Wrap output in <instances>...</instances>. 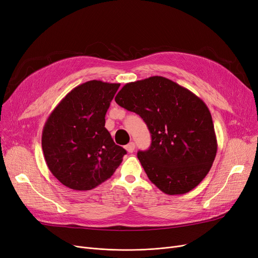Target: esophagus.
I'll list each match as a JSON object with an SVG mask.
<instances>
[{"instance_id": "1", "label": "esophagus", "mask_w": 258, "mask_h": 258, "mask_svg": "<svg viewBox=\"0 0 258 258\" xmlns=\"http://www.w3.org/2000/svg\"><path fill=\"white\" fill-rule=\"evenodd\" d=\"M125 150L128 152V153H133V152H134V150H135V144H134V142H130L128 145H126L125 146Z\"/></svg>"}]
</instances>
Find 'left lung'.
I'll list each match as a JSON object with an SVG mask.
<instances>
[{
  "mask_svg": "<svg viewBox=\"0 0 258 258\" xmlns=\"http://www.w3.org/2000/svg\"><path fill=\"white\" fill-rule=\"evenodd\" d=\"M114 101L148 125L151 146L137 156L152 183L174 196L202 182L218 145L211 111L201 99L169 79L151 76L124 85Z\"/></svg>",
  "mask_w": 258,
  "mask_h": 258,
  "instance_id": "obj_1",
  "label": "left lung"
}]
</instances>
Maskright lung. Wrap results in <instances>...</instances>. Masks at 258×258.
<instances>
[{"instance_id":"obj_1","label":"right lung","mask_w":258,"mask_h":258,"mask_svg":"<svg viewBox=\"0 0 258 258\" xmlns=\"http://www.w3.org/2000/svg\"><path fill=\"white\" fill-rule=\"evenodd\" d=\"M120 84L89 81L73 88L44 123L41 145L52 174L66 187L91 190L108 179L126 151L105 128Z\"/></svg>"}]
</instances>
